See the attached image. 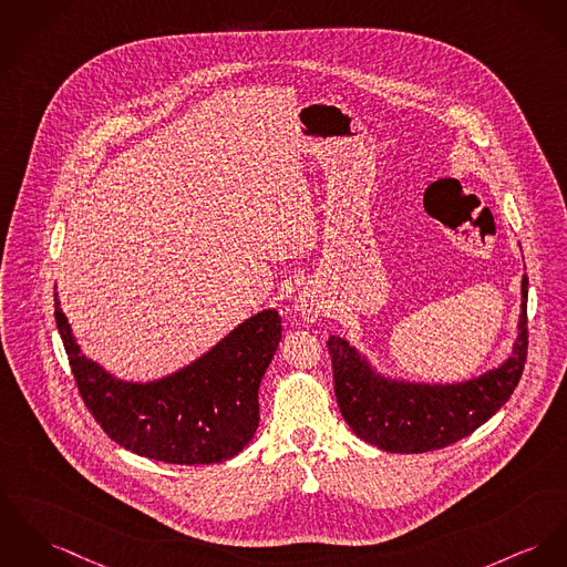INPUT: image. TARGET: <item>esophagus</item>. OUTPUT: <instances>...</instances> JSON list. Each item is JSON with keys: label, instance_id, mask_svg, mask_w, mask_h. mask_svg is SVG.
Segmentation results:
<instances>
[{"label": "esophagus", "instance_id": "34e87169", "mask_svg": "<svg viewBox=\"0 0 567 567\" xmlns=\"http://www.w3.org/2000/svg\"><path fill=\"white\" fill-rule=\"evenodd\" d=\"M295 309L301 316L302 322L313 324L322 316V301L311 290H302L299 299H297V307Z\"/></svg>", "mask_w": 567, "mask_h": 567}]
</instances>
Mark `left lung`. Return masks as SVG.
<instances>
[{
	"mask_svg": "<svg viewBox=\"0 0 567 567\" xmlns=\"http://www.w3.org/2000/svg\"><path fill=\"white\" fill-rule=\"evenodd\" d=\"M520 318L512 354L477 377L425 382L377 370L340 336L327 341L341 416L365 443L389 453L447 447L486 423L514 393L527 359L528 279L520 284Z\"/></svg>",
	"mask_w": 567,
	"mask_h": 567,
	"instance_id": "8db88e82",
	"label": "left lung"
}]
</instances>
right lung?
<instances>
[{
    "mask_svg": "<svg viewBox=\"0 0 567 567\" xmlns=\"http://www.w3.org/2000/svg\"><path fill=\"white\" fill-rule=\"evenodd\" d=\"M55 324L87 411L128 452L169 464H215L243 452L260 423L258 389L279 340L281 316L262 309L181 370L126 380L85 357L58 290Z\"/></svg>",
    "mask_w": 567,
    "mask_h": 567,
    "instance_id": "right-lung-1",
    "label": "right lung"
}]
</instances>
